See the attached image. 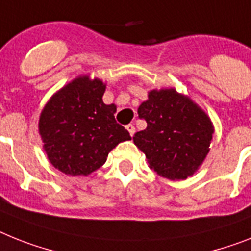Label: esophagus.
I'll list each match as a JSON object with an SVG mask.
<instances>
[{
    "mask_svg": "<svg viewBox=\"0 0 251 251\" xmlns=\"http://www.w3.org/2000/svg\"><path fill=\"white\" fill-rule=\"evenodd\" d=\"M126 128H127V130L129 132L130 137H133L134 132H136V128H134V126H132V124H128V126H126Z\"/></svg>",
    "mask_w": 251,
    "mask_h": 251,
    "instance_id": "34e87169",
    "label": "esophagus"
}]
</instances>
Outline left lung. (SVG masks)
Listing matches in <instances>:
<instances>
[{
  "mask_svg": "<svg viewBox=\"0 0 251 251\" xmlns=\"http://www.w3.org/2000/svg\"><path fill=\"white\" fill-rule=\"evenodd\" d=\"M137 113L148 127L134 134L133 142L150 169L172 181L191 177L210 151L214 126L208 114L176 88L149 91Z\"/></svg>",
  "mask_w": 251,
  "mask_h": 251,
  "instance_id": "8db88e82",
  "label": "left lung"
}]
</instances>
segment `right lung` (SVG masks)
<instances>
[{"instance_id": "1", "label": "right lung", "mask_w": 251, "mask_h": 251, "mask_svg": "<svg viewBox=\"0 0 251 251\" xmlns=\"http://www.w3.org/2000/svg\"><path fill=\"white\" fill-rule=\"evenodd\" d=\"M106 84L79 75L51 96L41 111L38 132L50 163L69 176H88L105 164L118 144L130 140L115 122L114 103H103Z\"/></svg>"}]
</instances>
